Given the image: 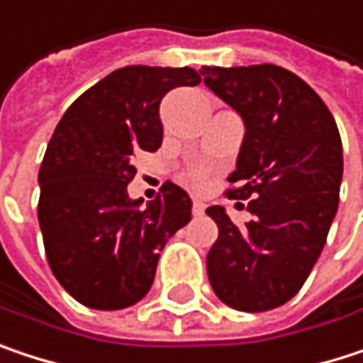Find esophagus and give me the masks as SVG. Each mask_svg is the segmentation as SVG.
Masks as SVG:
<instances>
[{"mask_svg": "<svg viewBox=\"0 0 363 363\" xmlns=\"http://www.w3.org/2000/svg\"><path fill=\"white\" fill-rule=\"evenodd\" d=\"M192 213H194L196 217L204 213V203L201 201V199H194V203H192Z\"/></svg>", "mask_w": 363, "mask_h": 363, "instance_id": "obj_1", "label": "esophagus"}]
</instances>
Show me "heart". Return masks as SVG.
Here are the masks:
<instances>
[{
	"mask_svg": "<svg viewBox=\"0 0 363 363\" xmlns=\"http://www.w3.org/2000/svg\"><path fill=\"white\" fill-rule=\"evenodd\" d=\"M192 177H194V179H196V182H203L204 177H206V171H204V169H196V171H194V175H192Z\"/></svg>",
	"mask_w": 363,
	"mask_h": 363,
	"instance_id": "obj_1",
	"label": "heart"
}]
</instances>
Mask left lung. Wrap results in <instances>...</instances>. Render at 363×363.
<instances>
[{
  "label": "left lung",
  "instance_id": "1",
  "mask_svg": "<svg viewBox=\"0 0 363 363\" xmlns=\"http://www.w3.org/2000/svg\"><path fill=\"white\" fill-rule=\"evenodd\" d=\"M204 85L240 114L245 138L230 199H250L238 228L221 204L206 208L219 236L208 282L238 311H267L298 293L339 208L342 144L335 116L295 72L276 65L203 67Z\"/></svg>",
  "mask_w": 363,
  "mask_h": 363
}]
</instances>
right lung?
Returning a JSON list of instances; mask_svg holds the SVG:
<instances>
[{"label":"right lung","instance_id":"right-lung-1","mask_svg":"<svg viewBox=\"0 0 363 363\" xmlns=\"http://www.w3.org/2000/svg\"><path fill=\"white\" fill-rule=\"evenodd\" d=\"M190 67H125L81 94L60 118L39 169V225L56 280L91 309L135 305L152 286L160 250L192 217L186 190L167 182L144 206L129 199L133 157L162 144L160 100L194 87Z\"/></svg>","mask_w":363,"mask_h":363}]
</instances>
